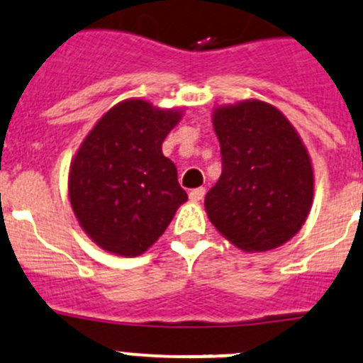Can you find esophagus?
Listing matches in <instances>:
<instances>
[{
    "mask_svg": "<svg viewBox=\"0 0 363 363\" xmlns=\"http://www.w3.org/2000/svg\"><path fill=\"white\" fill-rule=\"evenodd\" d=\"M204 194H206V189H204V186H199V189L190 190L189 197H190V201H192V203H199V201H203Z\"/></svg>",
    "mask_w": 363,
    "mask_h": 363,
    "instance_id": "esophagus-1",
    "label": "esophagus"
}]
</instances>
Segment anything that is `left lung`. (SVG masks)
Returning a JSON list of instances; mask_svg holds the SVG:
<instances>
[{"label":"left lung","mask_w":363,"mask_h":363,"mask_svg":"<svg viewBox=\"0 0 363 363\" xmlns=\"http://www.w3.org/2000/svg\"><path fill=\"white\" fill-rule=\"evenodd\" d=\"M222 174L204 199L208 218L242 252H267L292 239L313 204V166L289 118L264 101L213 111Z\"/></svg>","instance_id":"obj_1"}]
</instances>
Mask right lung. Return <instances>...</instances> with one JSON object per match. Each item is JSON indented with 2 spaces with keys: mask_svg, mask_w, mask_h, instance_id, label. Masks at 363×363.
<instances>
[{
  "mask_svg": "<svg viewBox=\"0 0 363 363\" xmlns=\"http://www.w3.org/2000/svg\"><path fill=\"white\" fill-rule=\"evenodd\" d=\"M180 110L125 99L99 118L69 167V201L89 238L115 255L138 257L164 234L189 197L162 141Z\"/></svg>",
  "mask_w": 363,
  "mask_h": 363,
  "instance_id": "obj_1",
  "label": "right lung"
}]
</instances>
